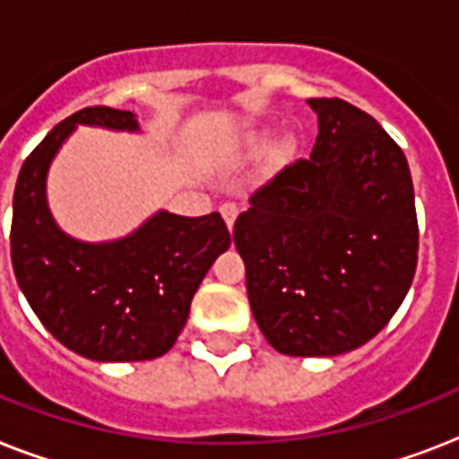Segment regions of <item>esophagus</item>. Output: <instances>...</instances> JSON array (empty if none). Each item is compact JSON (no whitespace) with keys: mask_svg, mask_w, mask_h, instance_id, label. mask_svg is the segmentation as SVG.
Wrapping results in <instances>:
<instances>
[{"mask_svg":"<svg viewBox=\"0 0 459 459\" xmlns=\"http://www.w3.org/2000/svg\"><path fill=\"white\" fill-rule=\"evenodd\" d=\"M219 212H221L226 226H229V229H233V223H236V216H238V207H236V204H233V202H223Z\"/></svg>","mask_w":459,"mask_h":459,"instance_id":"1","label":"esophagus"}]
</instances>
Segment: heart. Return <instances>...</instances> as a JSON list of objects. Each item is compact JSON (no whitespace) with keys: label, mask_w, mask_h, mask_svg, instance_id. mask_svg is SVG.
Segmentation results:
<instances>
[{"label":"heart","mask_w":459,"mask_h":459,"mask_svg":"<svg viewBox=\"0 0 459 459\" xmlns=\"http://www.w3.org/2000/svg\"><path fill=\"white\" fill-rule=\"evenodd\" d=\"M264 143H266L264 135H255L250 143V147L255 150V152H257V150H262V147H264ZM290 152H293V143H290V140H281L279 145L272 150L269 159H272V164H283V161L290 157Z\"/></svg>","instance_id":"b5f03b06"}]
</instances>
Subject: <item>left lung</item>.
<instances>
[{
  "mask_svg": "<svg viewBox=\"0 0 459 459\" xmlns=\"http://www.w3.org/2000/svg\"><path fill=\"white\" fill-rule=\"evenodd\" d=\"M307 104L319 121L312 154L252 193L233 243L269 345L333 357L371 341L398 312L417 269L420 229L395 140L338 97Z\"/></svg>",
  "mask_w": 459,
  "mask_h": 459,
  "instance_id": "obj_1",
  "label": "left lung"
}]
</instances>
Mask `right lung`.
Segmentation results:
<instances>
[{
    "label": "right lung",
    "instance_id": "1",
    "mask_svg": "<svg viewBox=\"0 0 459 459\" xmlns=\"http://www.w3.org/2000/svg\"><path fill=\"white\" fill-rule=\"evenodd\" d=\"M75 126L138 131L133 111L88 107L64 118L25 159L13 190L11 264L49 333L95 362H143L173 348L209 266L229 250L221 214L157 212L131 236L82 243L47 207V171Z\"/></svg>",
    "mask_w": 459,
    "mask_h": 459
}]
</instances>
